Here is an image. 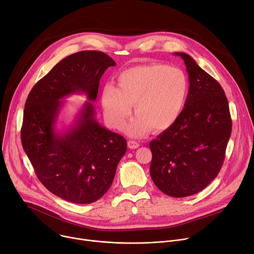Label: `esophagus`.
Instances as JSON below:
<instances>
[{
    "mask_svg": "<svg viewBox=\"0 0 254 254\" xmlns=\"http://www.w3.org/2000/svg\"><path fill=\"white\" fill-rule=\"evenodd\" d=\"M127 146H128L129 149H136V148H138L140 146V144L138 142H136V141H133V140H129L127 142Z\"/></svg>",
    "mask_w": 254,
    "mask_h": 254,
    "instance_id": "1",
    "label": "esophagus"
}]
</instances>
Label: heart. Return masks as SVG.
Listing matches in <instances>:
<instances>
[{
	"mask_svg": "<svg viewBox=\"0 0 254 254\" xmlns=\"http://www.w3.org/2000/svg\"><path fill=\"white\" fill-rule=\"evenodd\" d=\"M117 82L118 87L107 83L101 92L104 116L112 128L122 129L133 103L136 115L127 127L132 137L173 126L185 107L190 88L183 69L160 63L130 67L118 75Z\"/></svg>",
	"mask_w": 254,
	"mask_h": 254,
	"instance_id": "heart-1",
	"label": "heart"
}]
</instances>
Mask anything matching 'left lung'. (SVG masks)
Here are the masks:
<instances>
[{"mask_svg":"<svg viewBox=\"0 0 254 254\" xmlns=\"http://www.w3.org/2000/svg\"><path fill=\"white\" fill-rule=\"evenodd\" d=\"M189 94L177 122L149 144L150 176L164 194L182 198L203 190L223 166L232 132L226 94L211 75L186 53Z\"/></svg>","mask_w":254,"mask_h":254,"instance_id":"8db88e82","label":"left lung"}]
</instances>
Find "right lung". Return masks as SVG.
Listing matches in <instances>:
<instances>
[{
    "mask_svg": "<svg viewBox=\"0 0 254 254\" xmlns=\"http://www.w3.org/2000/svg\"><path fill=\"white\" fill-rule=\"evenodd\" d=\"M114 65L100 51L74 53L33 86L24 105L21 143L33 170L50 192L72 203H93L108 191L127 141L98 124L89 101L73 127L56 132L60 99L84 93L95 101L101 76Z\"/></svg>",
    "mask_w": 254,
    "mask_h": 254,
    "instance_id": "obj_1",
    "label": "right lung"
}]
</instances>
